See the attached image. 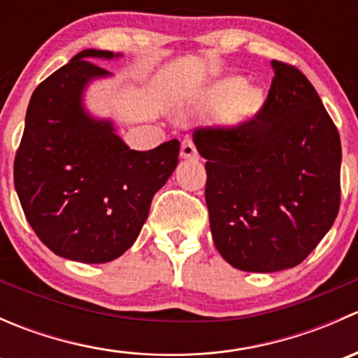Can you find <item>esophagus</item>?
<instances>
[{
    "mask_svg": "<svg viewBox=\"0 0 358 358\" xmlns=\"http://www.w3.org/2000/svg\"><path fill=\"white\" fill-rule=\"evenodd\" d=\"M180 156L183 159H196L197 157V149L194 145V142L190 138H185L182 142V150H180Z\"/></svg>",
    "mask_w": 358,
    "mask_h": 358,
    "instance_id": "esophagus-1",
    "label": "esophagus"
}]
</instances>
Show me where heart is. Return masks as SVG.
Returning <instances> with one entry per match:
<instances>
[{"label":"heart","mask_w":358,"mask_h":358,"mask_svg":"<svg viewBox=\"0 0 358 358\" xmlns=\"http://www.w3.org/2000/svg\"><path fill=\"white\" fill-rule=\"evenodd\" d=\"M209 107H222L227 124H239L251 117L262 106V93L246 85L243 78H229L216 83L206 95Z\"/></svg>","instance_id":"obj_1"}]
</instances>
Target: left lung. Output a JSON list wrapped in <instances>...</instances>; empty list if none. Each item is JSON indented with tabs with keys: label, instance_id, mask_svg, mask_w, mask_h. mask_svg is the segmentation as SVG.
Returning a JSON list of instances; mask_svg holds the SVG:
<instances>
[{
	"label": "left lung",
	"instance_id": "1",
	"mask_svg": "<svg viewBox=\"0 0 358 358\" xmlns=\"http://www.w3.org/2000/svg\"><path fill=\"white\" fill-rule=\"evenodd\" d=\"M263 107L237 126L196 128L220 255L244 272L299 265L339 211L341 142L299 69L273 60Z\"/></svg>",
	"mask_w": 358,
	"mask_h": 358
}]
</instances>
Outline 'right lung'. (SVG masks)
Wrapping results in <instances>:
<instances>
[{
    "instance_id": "1",
    "label": "right lung",
    "mask_w": 358,
    "mask_h": 358,
    "mask_svg": "<svg viewBox=\"0 0 358 358\" xmlns=\"http://www.w3.org/2000/svg\"><path fill=\"white\" fill-rule=\"evenodd\" d=\"M83 50L34 90L13 162V182L29 225L46 248L81 263H106L133 246L154 194L178 164L180 142L131 150L110 121L83 109L92 79L109 76Z\"/></svg>"
}]
</instances>
